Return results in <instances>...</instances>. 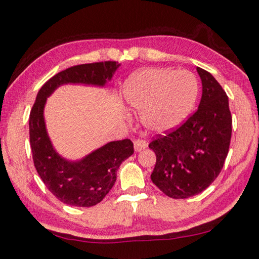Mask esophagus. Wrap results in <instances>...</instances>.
Returning a JSON list of instances; mask_svg holds the SVG:
<instances>
[{
	"label": "esophagus",
	"instance_id": "esophagus-1",
	"mask_svg": "<svg viewBox=\"0 0 259 259\" xmlns=\"http://www.w3.org/2000/svg\"><path fill=\"white\" fill-rule=\"evenodd\" d=\"M134 145H135L136 152H140L142 149L147 147V143H146L144 139H136L134 142Z\"/></svg>",
	"mask_w": 259,
	"mask_h": 259
}]
</instances>
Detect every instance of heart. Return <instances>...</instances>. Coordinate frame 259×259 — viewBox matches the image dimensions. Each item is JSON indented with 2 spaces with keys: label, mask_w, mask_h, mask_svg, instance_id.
<instances>
[{
  "label": "heart",
  "mask_w": 259,
  "mask_h": 259,
  "mask_svg": "<svg viewBox=\"0 0 259 259\" xmlns=\"http://www.w3.org/2000/svg\"><path fill=\"white\" fill-rule=\"evenodd\" d=\"M198 92V80L191 72L162 68L133 74L123 88L126 103L156 133L180 125L194 109Z\"/></svg>",
  "instance_id": "b5f03b06"
}]
</instances>
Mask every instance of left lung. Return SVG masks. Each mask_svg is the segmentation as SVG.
Wrapping results in <instances>:
<instances>
[{
    "label": "left lung",
    "instance_id": "left-lung-1",
    "mask_svg": "<svg viewBox=\"0 0 259 259\" xmlns=\"http://www.w3.org/2000/svg\"><path fill=\"white\" fill-rule=\"evenodd\" d=\"M197 71L203 83L198 110L148 145L156 155L150 179L176 199L198 195L218 178L231 140L232 116L227 93L206 70L197 68Z\"/></svg>",
    "mask_w": 259,
    "mask_h": 259
}]
</instances>
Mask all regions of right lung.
<instances>
[{
  "label": "right lung",
  "instance_id": "right-lung-1",
  "mask_svg": "<svg viewBox=\"0 0 259 259\" xmlns=\"http://www.w3.org/2000/svg\"><path fill=\"white\" fill-rule=\"evenodd\" d=\"M115 61L79 64L50 78L37 94L29 115V139L32 161L44 185L62 203L91 207L109 194L116 180V171L134 154L130 139L111 142L80 162H68L56 154L46 133L44 105L46 97L63 83H91L104 86L116 68Z\"/></svg>",
  "mask_w": 259,
  "mask_h": 259
}]
</instances>
